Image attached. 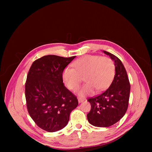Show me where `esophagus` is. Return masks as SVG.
Instances as JSON below:
<instances>
[{
  "instance_id": "1",
  "label": "esophagus",
  "mask_w": 152,
  "mask_h": 152,
  "mask_svg": "<svg viewBox=\"0 0 152 152\" xmlns=\"http://www.w3.org/2000/svg\"><path fill=\"white\" fill-rule=\"evenodd\" d=\"M85 100L84 98H78V101H79V103H82V102H84Z\"/></svg>"
}]
</instances>
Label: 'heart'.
<instances>
[{
	"label": "heart",
	"mask_w": 152,
	"mask_h": 152,
	"mask_svg": "<svg viewBox=\"0 0 152 152\" xmlns=\"http://www.w3.org/2000/svg\"><path fill=\"white\" fill-rule=\"evenodd\" d=\"M73 68L64 69L62 78L69 89L76 91L84 77L86 83L78 91L80 96L94 93L95 89L107 88L115 75V65L112 59L97 55H87L73 63Z\"/></svg>",
	"instance_id": "1"
}]
</instances>
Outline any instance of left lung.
<instances>
[{
    "instance_id": "obj_1",
    "label": "left lung",
    "mask_w": 152,
    "mask_h": 152,
    "mask_svg": "<svg viewBox=\"0 0 152 152\" xmlns=\"http://www.w3.org/2000/svg\"><path fill=\"white\" fill-rule=\"evenodd\" d=\"M103 52L114 61L115 75L107 90L87 99L91 108L87 117L93 126L107 127L118 122L126 113L131 86L126 68L121 59L113 54L104 50Z\"/></svg>"
}]
</instances>
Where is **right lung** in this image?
Segmentation results:
<instances>
[{"mask_svg": "<svg viewBox=\"0 0 152 152\" xmlns=\"http://www.w3.org/2000/svg\"><path fill=\"white\" fill-rule=\"evenodd\" d=\"M75 56L48 55L32 63L25 83L26 107L38 127L48 132L65 127L79 102L63 83L62 73Z\"/></svg>", "mask_w": 152, "mask_h": 152, "instance_id": "right-lung-1", "label": "right lung"}]
</instances>
